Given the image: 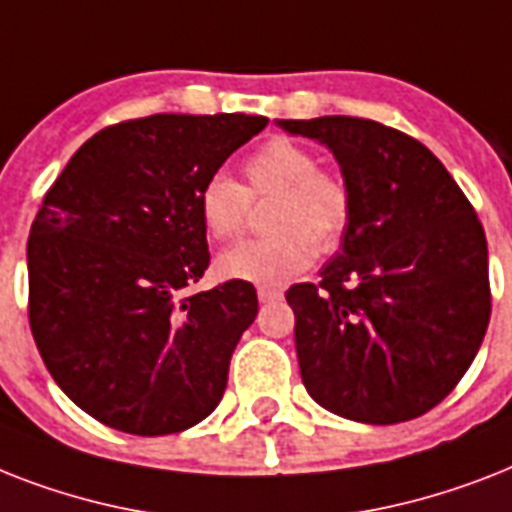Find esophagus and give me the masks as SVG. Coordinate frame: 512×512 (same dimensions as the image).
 <instances>
[{"instance_id":"1","label":"esophagus","mask_w":512,"mask_h":512,"mask_svg":"<svg viewBox=\"0 0 512 512\" xmlns=\"http://www.w3.org/2000/svg\"><path fill=\"white\" fill-rule=\"evenodd\" d=\"M281 292L279 287H257V300L260 303H276V300H281Z\"/></svg>"}]
</instances>
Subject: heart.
Returning <instances> with one entry per match:
<instances>
[{"mask_svg": "<svg viewBox=\"0 0 512 512\" xmlns=\"http://www.w3.org/2000/svg\"><path fill=\"white\" fill-rule=\"evenodd\" d=\"M311 148L273 138L244 164L247 188L225 172L209 175L199 188V217L212 239L244 231L249 199H271L263 239L241 241L217 257V273L244 284H284L308 271L321 249H335L348 233L353 196L337 172L316 167Z\"/></svg>", "mask_w": 512, "mask_h": 512, "instance_id": "1", "label": "heart"}]
</instances>
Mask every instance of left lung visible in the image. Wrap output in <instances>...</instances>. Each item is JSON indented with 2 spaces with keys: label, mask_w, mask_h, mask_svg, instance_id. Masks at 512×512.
<instances>
[{
  "label": "left lung",
  "mask_w": 512,
  "mask_h": 512,
  "mask_svg": "<svg viewBox=\"0 0 512 512\" xmlns=\"http://www.w3.org/2000/svg\"><path fill=\"white\" fill-rule=\"evenodd\" d=\"M340 164L353 215L319 284L289 287L305 390L327 412L393 425L430 412L484 342L492 295L476 209L420 140L353 116L276 119Z\"/></svg>",
  "instance_id": "1"
}]
</instances>
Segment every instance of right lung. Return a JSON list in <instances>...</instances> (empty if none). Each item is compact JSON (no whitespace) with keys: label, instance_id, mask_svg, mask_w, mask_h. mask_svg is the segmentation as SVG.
Returning a JSON list of instances; mask_svg holds the SVG:
<instances>
[{"label":"right lung","instance_id":"add662e5","mask_svg":"<svg viewBox=\"0 0 512 512\" xmlns=\"http://www.w3.org/2000/svg\"><path fill=\"white\" fill-rule=\"evenodd\" d=\"M265 116L156 114L100 130L52 183L28 236V321L52 380L132 436L215 412L257 316L244 281L183 297L209 265L201 183Z\"/></svg>","mask_w":512,"mask_h":512}]
</instances>
